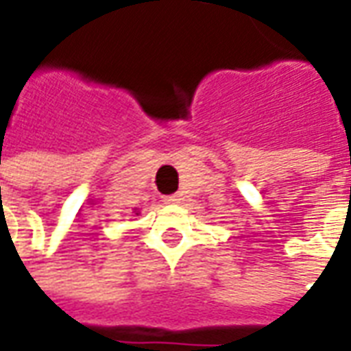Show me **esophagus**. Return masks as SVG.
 <instances>
[{
    "mask_svg": "<svg viewBox=\"0 0 351 351\" xmlns=\"http://www.w3.org/2000/svg\"><path fill=\"white\" fill-rule=\"evenodd\" d=\"M163 203H169V205L180 203V195H178V193H173V195H165V197H163Z\"/></svg>",
    "mask_w": 351,
    "mask_h": 351,
    "instance_id": "obj_1",
    "label": "esophagus"
}]
</instances>
